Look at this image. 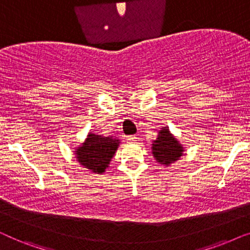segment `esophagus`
<instances>
[{
    "label": "esophagus",
    "mask_w": 250,
    "mask_h": 250,
    "mask_svg": "<svg viewBox=\"0 0 250 250\" xmlns=\"http://www.w3.org/2000/svg\"><path fill=\"white\" fill-rule=\"evenodd\" d=\"M126 139H127L128 142H135L136 140H138V136H136V135H129Z\"/></svg>",
    "instance_id": "esophagus-1"
}]
</instances>
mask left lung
<instances>
[{
  "label": "left lung",
  "instance_id": "left-lung-1",
  "mask_svg": "<svg viewBox=\"0 0 250 250\" xmlns=\"http://www.w3.org/2000/svg\"><path fill=\"white\" fill-rule=\"evenodd\" d=\"M151 153L157 163L169 166L184 155V146L172 134L168 126H163L151 145Z\"/></svg>",
  "mask_w": 250,
  "mask_h": 250
}]
</instances>
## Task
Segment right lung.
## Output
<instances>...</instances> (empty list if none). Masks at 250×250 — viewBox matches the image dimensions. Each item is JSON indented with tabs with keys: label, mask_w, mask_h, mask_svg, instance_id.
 Segmentation results:
<instances>
[{
	"label": "right lung",
	"mask_w": 250,
	"mask_h": 250,
	"mask_svg": "<svg viewBox=\"0 0 250 250\" xmlns=\"http://www.w3.org/2000/svg\"><path fill=\"white\" fill-rule=\"evenodd\" d=\"M121 143V140L116 136L88 132L84 142L74 149L75 158L83 168L94 174H104Z\"/></svg>",
	"instance_id": "add662e5"
}]
</instances>
